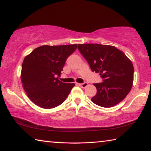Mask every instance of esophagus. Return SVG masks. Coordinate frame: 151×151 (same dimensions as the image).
<instances>
[{
    "instance_id": "esophagus-1",
    "label": "esophagus",
    "mask_w": 151,
    "mask_h": 151,
    "mask_svg": "<svg viewBox=\"0 0 151 151\" xmlns=\"http://www.w3.org/2000/svg\"><path fill=\"white\" fill-rule=\"evenodd\" d=\"M78 85L80 86H81L82 88H85V87H86V86H87V85H88V83H79V84H78Z\"/></svg>"
}]
</instances>
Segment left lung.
<instances>
[{
	"mask_svg": "<svg viewBox=\"0 0 151 151\" xmlns=\"http://www.w3.org/2000/svg\"><path fill=\"white\" fill-rule=\"evenodd\" d=\"M78 49L93 72L99 73L103 82L95 83L96 95L91 101L96 105L109 108L123 100L133 83L134 68L122 51L111 45H78Z\"/></svg>",
	"mask_w": 151,
	"mask_h": 151,
	"instance_id": "8db88e82",
	"label": "left lung"
}]
</instances>
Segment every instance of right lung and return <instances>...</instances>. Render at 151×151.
I'll return each instance as SVG.
<instances>
[{
	"mask_svg": "<svg viewBox=\"0 0 151 151\" xmlns=\"http://www.w3.org/2000/svg\"><path fill=\"white\" fill-rule=\"evenodd\" d=\"M77 45H43L24 58L20 78L30 100L43 109H52L62 104L74 83L58 80L65 62Z\"/></svg>",
	"mask_w": 151,
	"mask_h": 151,
	"instance_id": "obj_1",
	"label": "right lung"
}]
</instances>
